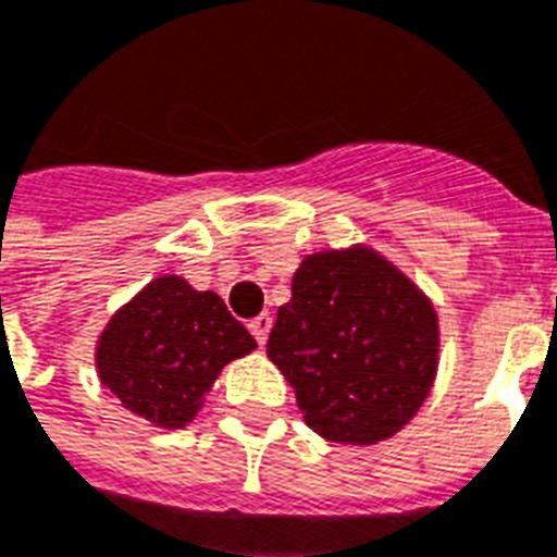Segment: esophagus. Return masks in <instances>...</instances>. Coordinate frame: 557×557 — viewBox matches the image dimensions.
<instances>
[{"label": "esophagus", "instance_id": "esophagus-1", "mask_svg": "<svg viewBox=\"0 0 557 557\" xmlns=\"http://www.w3.org/2000/svg\"><path fill=\"white\" fill-rule=\"evenodd\" d=\"M271 321H274V318L269 315V312H262V315H257L253 318V321H250V335H253V338H257V345H265V342H269V333H271Z\"/></svg>", "mask_w": 557, "mask_h": 557}]
</instances>
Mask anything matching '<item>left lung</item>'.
<instances>
[{
    "label": "left lung",
    "instance_id": "1",
    "mask_svg": "<svg viewBox=\"0 0 557 557\" xmlns=\"http://www.w3.org/2000/svg\"><path fill=\"white\" fill-rule=\"evenodd\" d=\"M265 350L295 388L309 430L368 447L397 435L430 397L438 312L371 245L315 250L295 271Z\"/></svg>",
    "mask_w": 557,
    "mask_h": 557
}]
</instances>
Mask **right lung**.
<instances>
[{
	"mask_svg": "<svg viewBox=\"0 0 557 557\" xmlns=\"http://www.w3.org/2000/svg\"><path fill=\"white\" fill-rule=\"evenodd\" d=\"M257 350L215 292L160 274L119 307L96 342L99 382L160 430H184L224 364Z\"/></svg>",
	"mask_w": 557,
	"mask_h": 557,
	"instance_id": "obj_1",
	"label": "right lung"
}]
</instances>
